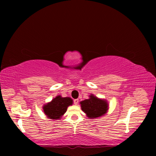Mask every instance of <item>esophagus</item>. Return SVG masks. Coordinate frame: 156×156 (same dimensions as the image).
<instances>
[{
	"label": "esophagus",
	"instance_id": "esophagus-1",
	"mask_svg": "<svg viewBox=\"0 0 156 156\" xmlns=\"http://www.w3.org/2000/svg\"><path fill=\"white\" fill-rule=\"evenodd\" d=\"M78 102H79L78 99H75V100H74V104H75L76 105L78 104Z\"/></svg>",
	"mask_w": 156,
	"mask_h": 156
}]
</instances>
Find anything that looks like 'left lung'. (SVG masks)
Segmentation results:
<instances>
[{"instance_id":"obj_1","label":"left lung","mask_w":156,"mask_h":156,"mask_svg":"<svg viewBox=\"0 0 156 156\" xmlns=\"http://www.w3.org/2000/svg\"><path fill=\"white\" fill-rule=\"evenodd\" d=\"M88 99H86L80 102L81 108L89 119H95L105 115L108 109V102L104 99L98 98L93 94L89 96Z\"/></svg>"}]
</instances>
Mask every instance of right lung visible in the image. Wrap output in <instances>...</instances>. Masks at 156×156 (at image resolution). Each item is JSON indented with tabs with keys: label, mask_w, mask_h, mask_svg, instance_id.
<instances>
[{
	"label": "right lung",
	"mask_w": 156,
	"mask_h": 156,
	"mask_svg": "<svg viewBox=\"0 0 156 156\" xmlns=\"http://www.w3.org/2000/svg\"><path fill=\"white\" fill-rule=\"evenodd\" d=\"M73 101L69 97H62L61 96H57L53 100L45 104L43 109L44 114L48 118L54 120H58L61 119L62 116L67 111V108L69 105H72Z\"/></svg>",
	"instance_id": "obj_1"
}]
</instances>
